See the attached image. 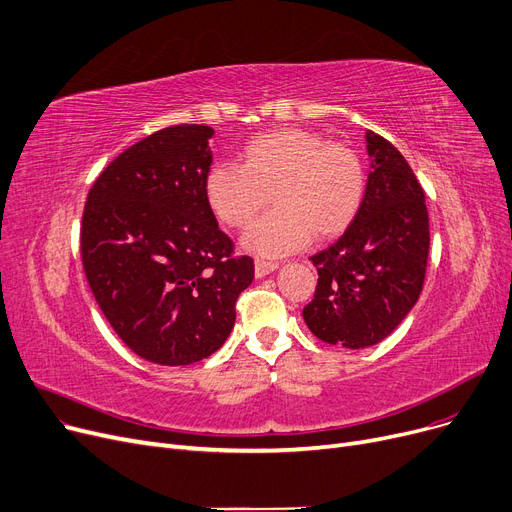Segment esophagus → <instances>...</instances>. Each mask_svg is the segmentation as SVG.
<instances>
[{"mask_svg": "<svg viewBox=\"0 0 512 512\" xmlns=\"http://www.w3.org/2000/svg\"><path fill=\"white\" fill-rule=\"evenodd\" d=\"M278 267H280V265H278L276 261H265V259H257V261H255V276H257V278H263V276H267V274L276 272Z\"/></svg>", "mask_w": 512, "mask_h": 512, "instance_id": "obj_1", "label": "esophagus"}]
</instances>
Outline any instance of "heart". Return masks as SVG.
<instances>
[{
  "label": "heart",
  "mask_w": 512,
  "mask_h": 512,
  "mask_svg": "<svg viewBox=\"0 0 512 512\" xmlns=\"http://www.w3.org/2000/svg\"><path fill=\"white\" fill-rule=\"evenodd\" d=\"M245 249L280 257L303 249L317 234L334 238L348 230L365 197V168L353 147L326 141L309 128L288 126L253 137L242 151V168L215 164L205 178V197L220 222L247 228Z\"/></svg>",
  "instance_id": "heart-1"
}]
</instances>
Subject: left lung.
I'll return each mask as SVG.
<instances>
[{"label": "left lung", "instance_id": "left-lung-1", "mask_svg": "<svg viewBox=\"0 0 512 512\" xmlns=\"http://www.w3.org/2000/svg\"><path fill=\"white\" fill-rule=\"evenodd\" d=\"M371 172L361 211L332 247L311 257L309 330L328 344L367 348L390 336L417 303L429 253L425 193L407 159L367 130Z\"/></svg>", "mask_w": 512, "mask_h": 512}]
</instances>
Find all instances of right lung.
<instances>
[{"label":"right lung","instance_id":"add662e5","mask_svg":"<svg viewBox=\"0 0 512 512\" xmlns=\"http://www.w3.org/2000/svg\"><path fill=\"white\" fill-rule=\"evenodd\" d=\"M213 130L178 124L128 147L93 182L80 257L122 342L157 365L213 355L255 263L234 253L205 197Z\"/></svg>","mask_w":512,"mask_h":512}]
</instances>
